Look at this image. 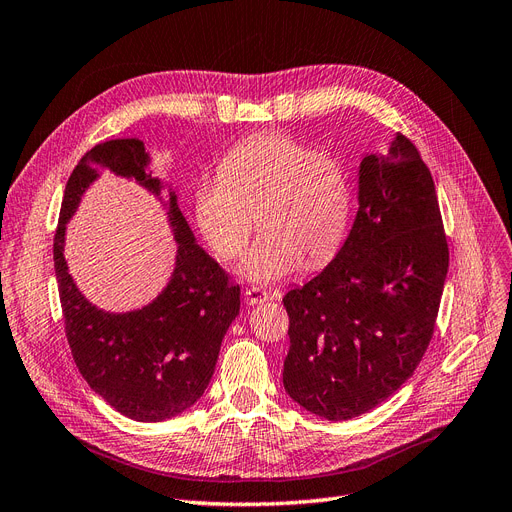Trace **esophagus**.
<instances>
[{"label":"esophagus","mask_w":512,"mask_h":512,"mask_svg":"<svg viewBox=\"0 0 512 512\" xmlns=\"http://www.w3.org/2000/svg\"><path fill=\"white\" fill-rule=\"evenodd\" d=\"M270 299V295L263 291V289H257V287H251L244 291V301L249 306H259V304H266V301Z\"/></svg>","instance_id":"esophagus-1"}]
</instances>
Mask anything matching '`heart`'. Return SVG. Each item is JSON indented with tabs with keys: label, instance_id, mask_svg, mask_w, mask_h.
I'll list each match as a JSON object with an SVG mask.
<instances>
[{
	"label": "heart",
	"instance_id": "b5f03b06",
	"mask_svg": "<svg viewBox=\"0 0 512 512\" xmlns=\"http://www.w3.org/2000/svg\"><path fill=\"white\" fill-rule=\"evenodd\" d=\"M255 215L261 234L238 268L244 280L272 285L306 261H329L352 215L346 164L287 132L246 137L223 156L219 177L196 181L194 221L204 242L230 261L249 242Z\"/></svg>",
	"mask_w": 512,
	"mask_h": 512
}]
</instances>
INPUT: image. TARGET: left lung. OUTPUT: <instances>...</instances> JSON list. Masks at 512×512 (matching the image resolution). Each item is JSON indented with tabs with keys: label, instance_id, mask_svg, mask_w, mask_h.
Instances as JSON below:
<instances>
[{
	"label": "left lung",
	"instance_id": "left-lung-1",
	"mask_svg": "<svg viewBox=\"0 0 512 512\" xmlns=\"http://www.w3.org/2000/svg\"><path fill=\"white\" fill-rule=\"evenodd\" d=\"M449 268L437 192L420 151L396 135L358 166V211L329 266L282 299V384L306 411L352 420L399 390L430 344Z\"/></svg>",
	"mask_w": 512,
	"mask_h": 512
}]
</instances>
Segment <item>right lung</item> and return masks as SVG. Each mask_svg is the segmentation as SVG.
<instances>
[{
	"instance_id": "obj_1",
	"label": "right lung",
	"mask_w": 512,
	"mask_h": 512,
	"mask_svg": "<svg viewBox=\"0 0 512 512\" xmlns=\"http://www.w3.org/2000/svg\"><path fill=\"white\" fill-rule=\"evenodd\" d=\"M101 169L135 180L156 195L178 242L169 285L139 311L97 309L74 285L64 261L66 223ZM54 274L73 361L101 399L137 422L177 418L200 399L213 377L223 337L240 312V287L230 285L219 263L196 242L177 192L154 177L143 141L99 143L73 168L54 234Z\"/></svg>"
}]
</instances>
